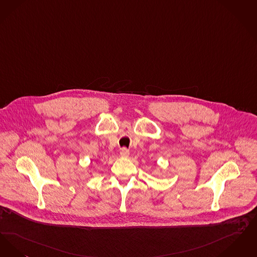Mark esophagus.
Listing matches in <instances>:
<instances>
[{"label":"esophagus","instance_id":"34e87169","mask_svg":"<svg viewBox=\"0 0 257 257\" xmlns=\"http://www.w3.org/2000/svg\"><path fill=\"white\" fill-rule=\"evenodd\" d=\"M120 156H121V157H123V158L128 157V156H130L128 150H126L125 148H123V149L121 150V152H120Z\"/></svg>","mask_w":257,"mask_h":257}]
</instances>
